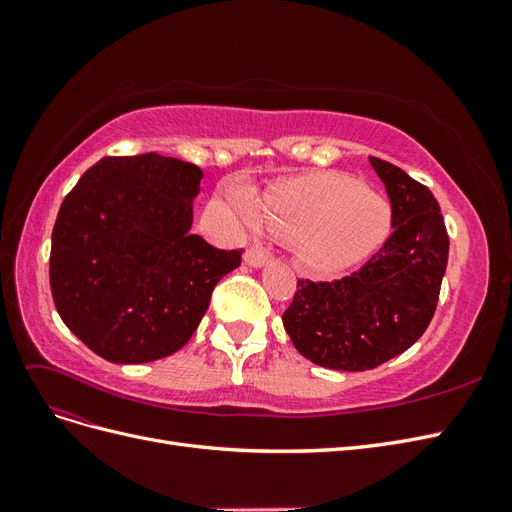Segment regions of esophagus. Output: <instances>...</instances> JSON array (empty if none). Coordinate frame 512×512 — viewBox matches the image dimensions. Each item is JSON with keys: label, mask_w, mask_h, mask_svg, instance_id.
I'll list each match as a JSON object with an SVG mask.
<instances>
[{"label": "esophagus", "mask_w": 512, "mask_h": 512, "mask_svg": "<svg viewBox=\"0 0 512 512\" xmlns=\"http://www.w3.org/2000/svg\"><path fill=\"white\" fill-rule=\"evenodd\" d=\"M243 260H245L247 267L260 269V267L267 265V262L271 260V256H269V252L262 250V247H250V250L243 254Z\"/></svg>", "instance_id": "34e87169"}]
</instances>
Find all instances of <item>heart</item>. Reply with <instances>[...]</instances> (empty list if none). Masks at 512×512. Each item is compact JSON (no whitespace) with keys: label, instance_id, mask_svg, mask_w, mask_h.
I'll return each instance as SVG.
<instances>
[{"label":"heart","instance_id":"1","mask_svg":"<svg viewBox=\"0 0 512 512\" xmlns=\"http://www.w3.org/2000/svg\"><path fill=\"white\" fill-rule=\"evenodd\" d=\"M230 211L245 226L265 224L290 239L307 267L339 271L356 265L384 243L391 207L369 188L342 175H303L271 185L258 205L245 188L226 196Z\"/></svg>","mask_w":512,"mask_h":512}]
</instances>
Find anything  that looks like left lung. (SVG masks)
<instances>
[{
	"mask_svg": "<svg viewBox=\"0 0 512 512\" xmlns=\"http://www.w3.org/2000/svg\"><path fill=\"white\" fill-rule=\"evenodd\" d=\"M391 200V237L342 280H299L284 329L320 367L374 369L406 352L436 312L448 262L438 200L404 170L369 158Z\"/></svg>",
	"mask_w": 512,
	"mask_h": 512,
	"instance_id": "8db88e82",
	"label": "left lung"
}]
</instances>
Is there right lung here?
I'll use <instances>...</instances> for the list:
<instances>
[{
    "mask_svg": "<svg viewBox=\"0 0 512 512\" xmlns=\"http://www.w3.org/2000/svg\"><path fill=\"white\" fill-rule=\"evenodd\" d=\"M203 170L160 153L102 158L64 198L51 292L66 327L102 359L132 365L188 344L211 292L241 265L192 235Z\"/></svg>",
    "mask_w": 512,
    "mask_h": 512,
    "instance_id": "1",
    "label": "right lung"
}]
</instances>
